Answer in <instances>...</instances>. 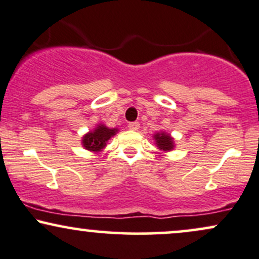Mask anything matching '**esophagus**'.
I'll list each match as a JSON object with an SVG mask.
<instances>
[{
	"mask_svg": "<svg viewBox=\"0 0 259 259\" xmlns=\"http://www.w3.org/2000/svg\"><path fill=\"white\" fill-rule=\"evenodd\" d=\"M127 127H129L132 132H138L139 127H140V124L138 123V121H133V123H129V125H127Z\"/></svg>",
	"mask_w": 259,
	"mask_h": 259,
	"instance_id": "1",
	"label": "esophagus"
}]
</instances>
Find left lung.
<instances>
[{
    "label": "left lung",
    "mask_w": 259,
    "mask_h": 259,
    "mask_svg": "<svg viewBox=\"0 0 259 259\" xmlns=\"http://www.w3.org/2000/svg\"><path fill=\"white\" fill-rule=\"evenodd\" d=\"M153 140L158 149L161 152H170L175 148V139L166 132H158L153 135Z\"/></svg>",
    "instance_id": "obj_1"
}]
</instances>
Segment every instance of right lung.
Returning <instances> with one entry per match:
<instances>
[{"label": "right lung", "mask_w": 259, "mask_h": 259, "mask_svg": "<svg viewBox=\"0 0 259 259\" xmlns=\"http://www.w3.org/2000/svg\"><path fill=\"white\" fill-rule=\"evenodd\" d=\"M119 132L118 127H108L105 124H98L94 129L84 134L82 138V146L87 151L93 153H100L107 146L108 140L113 138Z\"/></svg>", "instance_id": "1"}]
</instances>
